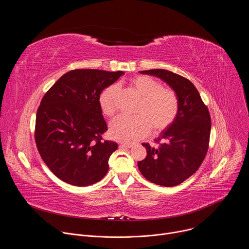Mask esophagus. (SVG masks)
Segmentation results:
<instances>
[{"label": "esophagus", "mask_w": 249, "mask_h": 249, "mask_svg": "<svg viewBox=\"0 0 249 249\" xmlns=\"http://www.w3.org/2000/svg\"><path fill=\"white\" fill-rule=\"evenodd\" d=\"M134 146V144L132 143H121L120 147L121 148H126V149H131Z\"/></svg>", "instance_id": "esophagus-1"}]
</instances>
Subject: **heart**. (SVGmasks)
I'll return each instance as SVG.
<instances>
[{
	"label": "heart",
	"instance_id": "heart-1",
	"mask_svg": "<svg viewBox=\"0 0 249 249\" xmlns=\"http://www.w3.org/2000/svg\"><path fill=\"white\" fill-rule=\"evenodd\" d=\"M129 86L142 96L137 116L119 115L109 125L112 139L131 143L147 135L152 128L161 131L167 128L179 111V100L171 89L161 88L157 80L148 76H137L129 81ZM116 88H106L99 95V107L105 116L115 112Z\"/></svg>",
	"mask_w": 249,
	"mask_h": 249
}]
</instances>
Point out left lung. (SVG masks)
<instances>
[{
	"label": "left lung",
	"mask_w": 249,
	"mask_h": 249,
	"mask_svg": "<svg viewBox=\"0 0 249 249\" xmlns=\"http://www.w3.org/2000/svg\"><path fill=\"white\" fill-rule=\"evenodd\" d=\"M140 73L165 82L178 97L179 111L157 139L159 147L143 144L147 157L138 162V167L145 178L155 184L176 186L195 173L206 157L211 133L210 113L195 86L184 77L162 69ZM160 140L162 143H159Z\"/></svg>",
	"instance_id": "1"
}]
</instances>
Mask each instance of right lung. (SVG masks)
Listing matches in <instances>:
<instances>
[{
  "label": "right lung",
  "mask_w": 249,
  "mask_h": 249,
  "mask_svg": "<svg viewBox=\"0 0 249 249\" xmlns=\"http://www.w3.org/2000/svg\"><path fill=\"white\" fill-rule=\"evenodd\" d=\"M122 75V71L73 70L43 96L35 121V143L43 161L64 182L88 186L107 173L108 160L118 146L102 140L107 125L98 99Z\"/></svg>",
  "instance_id": "1"
}]
</instances>
